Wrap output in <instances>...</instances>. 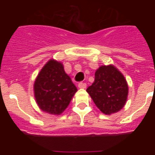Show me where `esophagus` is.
I'll return each mask as SVG.
<instances>
[{"instance_id":"esophagus-1","label":"esophagus","mask_w":155,"mask_h":155,"mask_svg":"<svg viewBox=\"0 0 155 155\" xmlns=\"http://www.w3.org/2000/svg\"><path fill=\"white\" fill-rule=\"evenodd\" d=\"M87 86L86 83H84V82H80L78 84V87L79 88H82V89H84Z\"/></svg>"}]
</instances>
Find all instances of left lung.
I'll return each instance as SVG.
<instances>
[{
  "label": "left lung",
  "mask_w": 155,
  "mask_h": 155,
  "mask_svg": "<svg viewBox=\"0 0 155 155\" xmlns=\"http://www.w3.org/2000/svg\"><path fill=\"white\" fill-rule=\"evenodd\" d=\"M86 91L102 113L110 115L125 105L128 85L124 75L114 66H101L95 71L94 83Z\"/></svg>",
  "instance_id": "1"
}]
</instances>
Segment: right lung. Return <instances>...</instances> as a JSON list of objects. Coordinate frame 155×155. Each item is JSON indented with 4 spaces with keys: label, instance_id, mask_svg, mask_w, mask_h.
I'll return each mask as SVG.
<instances>
[{
    "label": "right lung",
    "instance_id": "add662e5",
    "mask_svg": "<svg viewBox=\"0 0 155 155\" xmlns=\"http://www.w3.org/2000/svg\"><path fill=\"white\" fill-rule=\"evenodd\" d=\"M78 91L61 63L48 61L37 76L34 94L37 105L43 112L60 115L67 109Z\"/></svg>",
    "mask_w": 155,
    "mask_h": 155
}]
</instances>
